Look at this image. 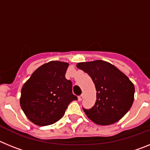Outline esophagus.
<instances>
[{"instance_id": "obj_1", "label": "esophagus", "mask_w": 150, "mask_h": 150, "mask_svg": "<svg viewBox=\"0 0 150 150\" xmlns=\"http://www.w3.org/2000/svg\"><path fill=\"white\" fill-rule=\"evenodd\" d=\"M83 99V95H79V97H78V100H79V101H81Z\"/></svg>"}]
</instances>
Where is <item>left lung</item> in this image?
<instances>
[{"mask_svg":"<svg viewBox=\"0 0 150 150\" xmlns=\"http://www.w3.org/2000/svg\"><path fill=\"white\" fill-rule=\"evenodd\" d=\"M76 67L91 76L97 91L93 107L83 109L87 117L100 125H109L121 120L134 98V86L129 78L105 61L79 62Z\"/></svg>","mask_w":150,"mask_h":150,"instance_id":"8db88e82","label":"left lung"}]
</instances>
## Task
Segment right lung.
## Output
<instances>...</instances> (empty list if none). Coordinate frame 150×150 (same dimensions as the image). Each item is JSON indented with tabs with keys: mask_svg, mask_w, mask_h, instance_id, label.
Returning a JSON list of instances; mask_svg holds the SVG:
<instances>
[{
	"mask_svg": "<svg viewBox=\"0 0 150 150\" xmlns=\"http://www.w3.org/2000/svg\"><path fill=\"white\" fill-rule=\"evenodd\" d=\"M69 64L51 61L38 67L25 83L20 106L31 122L40 126L59 121L68 104L77 97L72 94V83L65 78Z\"/></svg>",
	"mask_w": 150,
	"mask_h": 150,
	"instance_id": "1",
	"label": "right lung"
}]
</instances>
